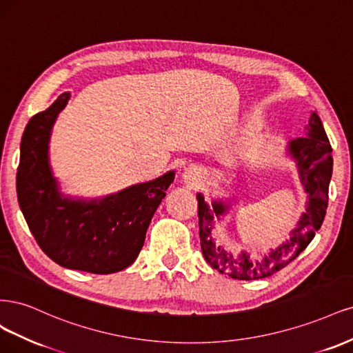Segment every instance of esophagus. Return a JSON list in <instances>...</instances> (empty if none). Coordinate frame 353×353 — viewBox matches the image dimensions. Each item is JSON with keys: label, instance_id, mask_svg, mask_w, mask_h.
Returning a JSON list of instances; mask_svg holds the SVG:
<instances>
[{"label": "esophagus", "instance_id": "1", "mask_svg": "<svg viewBox=\"0 0 353 353\" xmlns=\"http://www.w3.org/2000/svg\"><path fill=\"white\" fill-rule=\"evenodd\" d=\"M201 177V168L198 165H189L185 173H183V180L188 186H195Z\"/></svg>", "mask_w": 353, "mask_h": 353}]
</instances>
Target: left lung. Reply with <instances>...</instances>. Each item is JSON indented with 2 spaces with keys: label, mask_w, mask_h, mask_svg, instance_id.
Returning <instances> with one entry per match:
<instances>
[{
  "label": "left lung",
  "mask_w": 353,
  "mask_h": 353,
  "mask_svg": "<svg viewBox=\"0 0 353 353\" xmlns=\"http://www.w3.org/2000/svg\"><path fill=\"white\" fill-rule=\"evenodd\" d=\"M305 134L303 138L293 139L288 145V152L296 163L301 183L308 193L305 212H302L296 229L290 232L289 241L276 249H270V252L261 259H254L246 252L233 255L224 251L223 246L215 245L212 239L215 220H220L229 205L221 201H212V207H210L201 193L196 195L202 254L207 263L221 274L237 280H256L276 274L296 259L311 243L315 232L320 230L325 217L328 185L333 173V150L316 112H312Z\"/></svg>",
  "instance_id": "left-lung-1"
}]
</instances>
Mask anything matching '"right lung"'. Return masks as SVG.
Here are the masks:
<instances>
[{"mask_svg":"<svg viewBox=\"0 0 353 353\" xmlns=\"http://www.w3.org/2000/svg\"><path fill=\"white\" fill-rule=\"evenodd\" d=\"M64 92L33 116L20 143L17 199L39 248L64 268L111 274L138 258L148 225L174 180V172L102 199H73L59 190L50 165V138Z\"/></svg>","mask_w":353,"mask_h":353,"instance_id":"right-lung-1","label":"right lung"}]
</instances>
